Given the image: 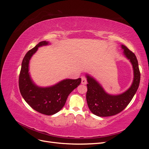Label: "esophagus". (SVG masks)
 I'll return each mask as SVG.
<instances>
[{
	"mask_svg": "<svg viewBox=\"0 0 149 149\" xmlns=\"http://www.w3.org/2000/svg\"><path fill=\"white\" fill-rule=\"evenodd\" d=\"M86 83H87L86 79V78H84V77H82L81 78V84H86Z\"/></svg>",
	"mask_w": 149,
	"mask_h": 149,
	"instance_id": "34e87169",
	"label": "esophagus"
}]
</instances>
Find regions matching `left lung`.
Masks as SVG:
<instances>
[{"label":"left lung","instance_id":"1","mask_svg":"<svg viewBox=\"0 0 149 149\" xmlns=\"http://www.w3.org/2000/svg\"><path fill=\"white\" fill-rule=\"evenodd\" d=\"M123 55L132 66L134 78L130 86L124 92L118 94L107 93L102 85L93 76L86 74L88 91L86 101L89 110L100 117H108L119 113L127 107L137 92L140 83L141 74L138 61L135 54L124 45H120Z\"/></svg>","mask_w":149,"mask_h":149}]
</instances>
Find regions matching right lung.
Listing matches in <instances>:
<instances>
[{"mask_svg":"<svg viewBox=\"0 0 149 149\" xmlns=\"http://www.w3.org/2000/svg\"><path fill=\"white\" fill-rule=\"evenodd\" d=\"M50 44L49 42H41L26 53L19 76V89L24 100L34 110L48 116L55 114L62 109L68 96L81 81V78L65 79L49 86L36 84L29 72L30 61L39 47Z\"/></svg>","mask_w":149,"mask_h":149,"instance_id":"obj_1","label":"right lung"}]
</instances>
